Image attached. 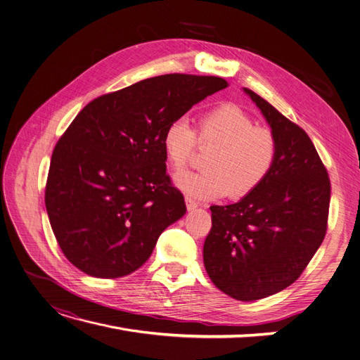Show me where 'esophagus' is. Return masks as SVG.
<instances>
[{
    "instance_id": "esophagus-1",
    "label": "esophagus",
    "mask_w": 360,
    "mask_h": 360,
    "mask_svg": "<svg viewBox=\"0 0 360 360\" xmlns=\"http://www.w3.org/2000/svg\"><path fill=\"white\" fill-rule=\"evenodd\" d=\"M185 202H186V209H188V212H193V210H195V209L198 207V205H197V202H195L194 200L188 198V197H186V198H185Z\"/></svg>"
}]
</instances>
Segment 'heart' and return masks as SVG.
I'll use <instances>...</instances> for the list:
<instances>
[{"label":"heart","instance_id":"1","mask_svg":"<svg viewBox=\"0 0 360 360\" xmlns=\"http://www.w3.org/2000/svg\"><path fill=\"white\" fill-rule=\"evenodd\" d=\"M198 141L214 148L209 155L207 172H185L175 178L176 188L197 201L225 197H244L268 178L276 160V139L236 104L214 107L200 117ZM162 147L172 170L188 165L197 147V134L190 122L181 117L167 124Z\"/></svg>","mask_w":360,"mask_h":360}]
</instances>
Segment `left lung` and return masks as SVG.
<instances>
[{
  "label": "left lung",
  "mask_w": 360,
  "mask_h": 360,
  "mask_svg": "<svg viewBox=\"0 0 360 360\" xmlns=\"http://www.w3.org/2000/svg\"><path fill=\"white\" fill-rule=\"evenodd\" d=\"M276 139V160L255 191L212 206L202 260L212 283L241 302L285 290L323 241L331 185L307 134L256 92L243 88Z\"/></svg>",
  "instance_id": "obj_1"
}]
</instances>
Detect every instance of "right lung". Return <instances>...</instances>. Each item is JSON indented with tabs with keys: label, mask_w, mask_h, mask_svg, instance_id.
<instances>
[{
	"label": "right lung",
	"mask_w": 360,
	"mask_h": 360,
	"mask_svg": "<svg viewBox=\"0 0 360 360\" xmlns=\"http://www.w3.org/2000/svg\"><path fill=\"white\" fill-rule=\"evenodd\" d=\"M228 86L216 76L162 75L86 104L58 139L45 207L68 260L89 276L129 275L185 214L170 185L165 129Z\"/></svg>",
	"instance_id": "1"
}]
</instances>
